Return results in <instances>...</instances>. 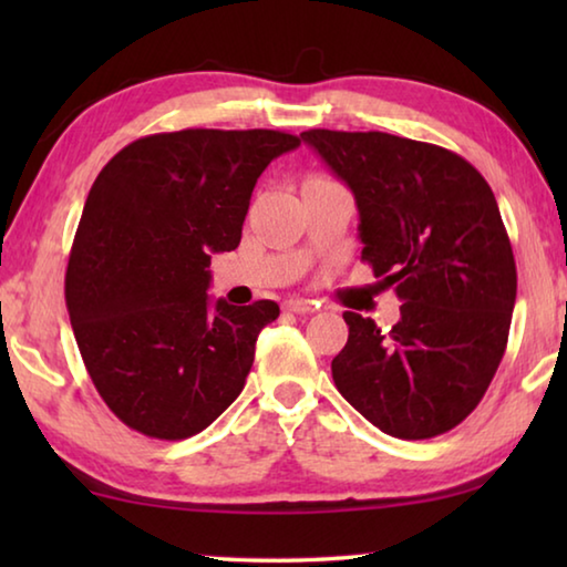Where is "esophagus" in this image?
I'll use <instances>...</instances> for the list:
<instances>
[{"label": "esophagus", "mask_w": 567, "mask_h": 567, "mask_svg": "<svg viewBox=\"0 0 567 567\" xmlns=\"http://www.w3.org/2000/svg\"><path fill=\"white\" fill-rule=\"evenodd\" d=\"M285 310H287V312L305 315V312H315V310H318V305L310 302V300H285Z\"/></svg>", "instance_id": "1"}]
</instances>
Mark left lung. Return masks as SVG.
<instances>
[{
    "mask_svg": "<svg viewBox=\"0 0 567 567\" xmlns=\"http://www.w3.org/2000/svg\"><path fill=\"white\" fill-rule=\"evenodd\" d=\"M350 187L362 260L402 302L382 332L344 312L340 395L382 433L427 440L483 400L511 332L517 272L485 177L455 152L388 132L300 134Z\"/></svg>",
    "mask_w": 567,
    "mask_h": 567,
    "instance_id": "8db88e82",
    "label": "left lung"
}]
</instances>
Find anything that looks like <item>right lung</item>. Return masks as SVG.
<instances>
[{"label": "right lung", "instance_id": "right-lung-1", "mask_svg": "<svg viewBox=\"0 0 567 567\" xmlns=\"http://www.w3.org/2000/svg\"><path fill=\"white\" fill-rule=\"evenodd\" d=\"M295 147L277 130L150 134L94 179L64 295L84 368L127 427L185 440L243 392L280 307L213 305L207 267L239 245L257 177Z\"/></svg>", "mask_w": 567, "mask_h": 567}]
</instances>
